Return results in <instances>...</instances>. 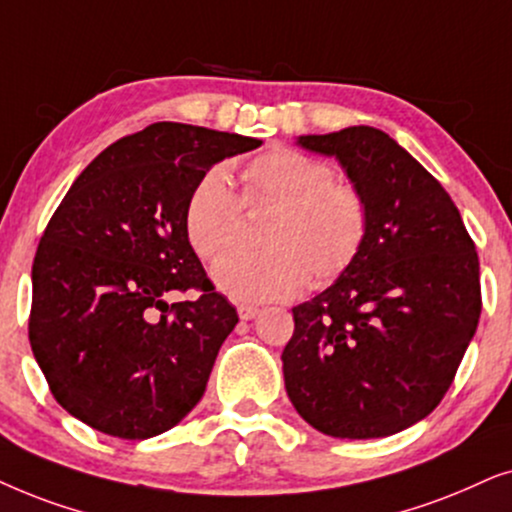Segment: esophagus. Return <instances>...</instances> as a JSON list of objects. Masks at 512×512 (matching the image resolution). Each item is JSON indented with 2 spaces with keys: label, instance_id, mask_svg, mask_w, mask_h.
<instances>
[{
  "label": "esophagus",
  "instance_id": "34e87169",
  "mask_svg": "<svg viewBox=\"0 0 512 512\" xmlns=\"http://www.w3.org/2000/svg\"><path fill=\"white\" fill-rule=\"evenodd\" d=\"M257 313H260V309H257V306L238 304V318H241V320H252V318L257 316Z\"/></svg>",
  "mask_w": 512,
  "mask_h": 512
}]
</instances>
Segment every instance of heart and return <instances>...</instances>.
Segmentation results:
<instances>
[{
	"mask_svg": "<svg viewBox=\"0 0 512 512\" xmlns=\"http://www.w3.org/2000/svg\"><path fill=\"white\" fill-rule=\"evenodd\" d=\"M243 194L227 170L208 168L189 189L182 227L201 260L236 243L243 206L276 208L264 227L262 252H234L213 267V281L238 302H274L325 285L353 267L370 236V203L335 168L295 147H274L243 166ZM244 203L241 204L240 201Z\"/></svg>",
	"mask_w": 512,
	"mask_h": 512,
	"instance_id": "b5f03b06",
	"label": "heart"
}]
</instances>
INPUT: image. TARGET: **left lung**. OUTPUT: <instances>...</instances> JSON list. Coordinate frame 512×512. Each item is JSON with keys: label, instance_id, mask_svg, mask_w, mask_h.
<instances>
[{"label": "left lung", "instance_id": "1", "mask_svg": "<svg viewBox=\"0 0 512 512\" xmlns=\"http://www.w3.org/2000/svg\"><path fill=\"white\" fill-rule=\"evenodd\" d=\"M335 154L370 203L353 267L292 309L283 377L299 417L332 438H386L452 386L482 311L480 260L454 201L384 131L302 135Z\"/></svg>", "mask_w": 512, "mask_h": 512}]
</instances>
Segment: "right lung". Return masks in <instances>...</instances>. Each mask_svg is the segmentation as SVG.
<instances>
[{"label": "right lung", "mask_w": 512, "mask_h": 512, "mask_svg": "<svg viewBox=\"0 0 512 512\" xmlns=\"http://www.w3.org/2000/svg\"><path fill=\"white\" fill-rule=\"evenodd\" d=\"M262 142L159 121L95 156L46 224L27 335L53 398L95 431L145 440L187 417L238 313L182 227L189 189ZM200 297L168 305V291Z\"/></svg>", "instance_id": "1"}]
</instances>
